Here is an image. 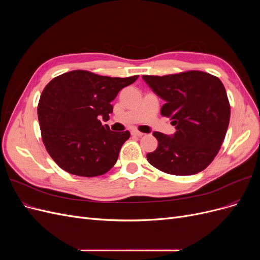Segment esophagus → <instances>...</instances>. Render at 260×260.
Returning a JSON list of instances; mask_svg holds the SVG:
<instances>
[{"label": "esophagus", "mask_w": 260, "mask_h": 260, "mask_svg": "<svg viewBox=\"0 0 260 260\" xmlns=\"http://www.w3.org/2000/svg\"><path fill=\"white\" fill-rule=\"evenodd\" d=\"M131 135H132V136H136V137H142L143 133L138 131V130H132V131H131Z\"/></svg>", "instance_id": "esophagus-1"}]
</instances>
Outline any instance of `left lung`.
<instances>
[{
	"label": "left lung",
	"mask_w": 260,
	"mask_h": 260,
	"mask_svg": "<svg viewBox=\"0 0 260 260\" xmlns=\"http://www.w3.org/2000/svg\"><path fill=\"white\" fill-rule=\"evenodd\" d=\"M165 101L160 109L177 131L171 137L153 136L158 147L146 155L148 162L169 175L190 176L214 160L230 121V103L219 78L190 70L167 76H142Z\"/></svg>",
	"instance_id": "left-lung-1"
}]
</instances>
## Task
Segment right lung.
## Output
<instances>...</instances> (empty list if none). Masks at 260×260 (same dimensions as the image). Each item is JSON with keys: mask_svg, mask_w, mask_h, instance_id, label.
<instances>
[{"mask_svg": "<svg viewBox=\"0 0 260 260\" xmlns=\"http://www.w3.org/2000/svg\"><path fill=\"white\" fill-rule=\"evenodd\" d=\"M138 78L73 70L46 84L39 101L38 118L46 151L62 170L96 177L113 168L130 132L112 131L100 118L108 119L113 113L111 102Z\"/></svg>", "mask_w": 260, "mask_h": 260, "instance_id": "right-lung-1", "label": "right lung"}]
</instances>
